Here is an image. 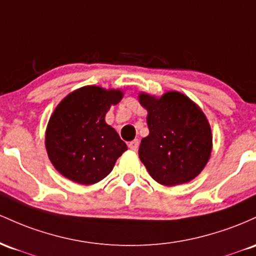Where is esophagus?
<instances>
[{
  "mask_svg": "<svg viewBox=\"0 0 256 256\" xmlns=\"http://www.w3.org/2000/svg\"><path fill=\"white\" fill-rule=\"evenodd\" d=\"M128 146H129V148H130L132 151H136L138 148H139V140L134 139L133 142H130L128 144Z\"/></svg>",
  "mask_w": 256,
  "mask_h": 256,
  "instance_id": "esophagus-1",
  "label": "esophagus"
}]
</instances>
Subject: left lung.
I'll use <instances>...</instances> for the list:
<instances>
[{
  "label": "left lung",
  "mask_w": 256,
  "mask_h": 256,
  "mask_svg": "<svg viewBox=\"0 0 256 256\" xmlns=\"http://www.w3.org/2000/svg\"><path fill=\"white\" fill-rule=\"evenodd\" d=\"M139 100L148 112L150 133L139 148L148 174L166 186L191 182L212 152V130L204 114L179 92H168L160 99L140 94Z\"/></svg>",
  "instance_id": "8db88e82"
}]
</instances>
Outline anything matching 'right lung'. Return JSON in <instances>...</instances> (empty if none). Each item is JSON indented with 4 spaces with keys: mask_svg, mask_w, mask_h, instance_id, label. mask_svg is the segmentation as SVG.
<instances>
[{
    "mask_svg": "<svg viewBox=\"0 0 256 256\" xmlns=\"http://www.w3.org/2000/svg\"><path fill=\"white\" fill-rule=\"evenodd\" d=\"M122 96L120 90L88 86L70 93L56 106L47 126L46 148L60 174L82 185L96 184L110 174L127 145L105 122V114Z\"/></svg>",
    "mask_w": 256,
    "mask_h": 256,
    "instance_id": "1",
    "label": "right lung"
}]
</instances>
